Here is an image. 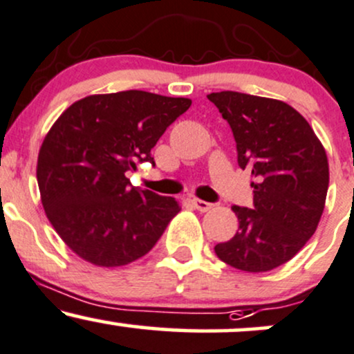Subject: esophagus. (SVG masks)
<instances>
[{"label": "esophagus", "instance_id": "34e87169", "mask_svg": "<svg viewBox=\"0 0 354 354\" xmlns=\"http://www.w3.org/2000/svg\"><path fill=\"white\" fill-rule=\"evenodd\" d=\"M191 203H193L194 208H196L198 211H203V213H205V211H209L211 208H213V205H211V203L198 200V198H193V200H191Z\"/></svg>", "mask_w": 354, "mask_h": 354}]
</instances>
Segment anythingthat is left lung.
Here are the masks:
<instances>
[{
	"label": "left lung",
	"instance_id": "8db88e82",
	"mask_svg": "<svg viewBox=\"0 0 354 354\" xmlns=\"http://www.w3.org/2000/svg\"><path fill=\"white\" fill-rule=\"evenodd\" d=\"M236 141L239 168L254 176L253 208L233 206L239 226L214 253L226 265L265 273L284 265L315 234L326 201L330 168L321 141L283 101L238 91L211 93Z\"/></svg>",
	"mask_w": 354,
	"mask_h": 354
}]
</instances>
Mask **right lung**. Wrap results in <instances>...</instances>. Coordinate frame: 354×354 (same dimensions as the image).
Wrapping results in <instances>:
<instances>
[{
	"mask_svg": "<svg viewBox=\"0 0 354 354\" xmlns=\"http://www.w3.org/2000/svg\"><path fill=\"white\" fill-rule=\"evenodd\" d=\"M189 106L188 98L129 89L86 96L56 120L36 178L46 216L73 253L113 268L156 245L180 205L131 186L126 171L154 163V145Z\"/></svg>",
	"mask_w": 354,
	"mask_h": 354,
	"instance_id": "1",
	"label": "right lung"
}]
</instances>
